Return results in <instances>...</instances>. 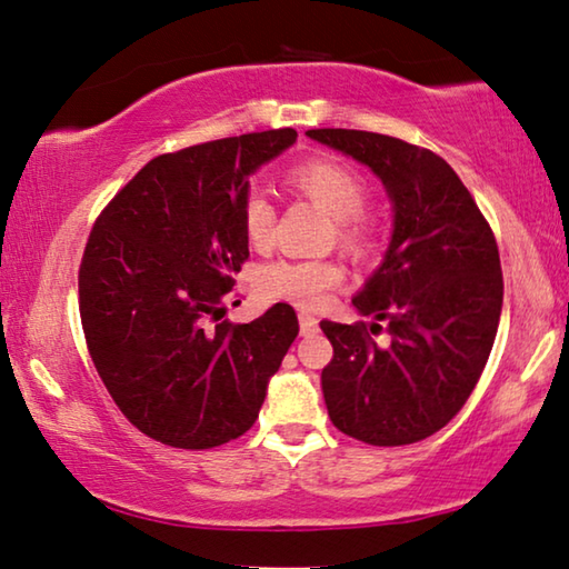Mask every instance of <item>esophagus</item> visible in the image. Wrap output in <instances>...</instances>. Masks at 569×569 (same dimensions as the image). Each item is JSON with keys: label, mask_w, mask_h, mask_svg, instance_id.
<instances>
[{"label": "esophagus", "mask_w": 569, "mask_h": 569, "mask_svg": "<svg viewBox=\"0 0 569 569\" xmlns=\"http://www.w3.org/2000/svg\"><path fill=\"white\" fill-rule=\"evenodd\" d=\"M299 325H301V335L307 337V335H313L319 329V321H317V317H311L309 311H301L299 313Z\"/></svg>", "instance_id": "esophagus-1"}]
</instances>
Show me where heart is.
I'll return each instance as SVG.
<instances>
[{
	"label": "heart",
	"instance_id": "obj_1",
	"mask_svg": "<svg viewBox=\"0 0 569 569\" xmlns=\"http://www.w3.org/2000/svg\"><path fill=\"white\" fill-rule=\"evenodd\" d=\"M286 189L309 199L335 219V237L347 252L362 256L372 248L376 227L366 217L368 183L350 166L329 158H307L283 173ZM276 227V207L266 193L250 189L242 201V232L252 248L270 244ZM345 281V270L335 260H273L256 276L262 299L288 301L301 309L327 307Z\"/></svg>",
	"mask_w": 569,
	"mask_h": 569
}]
</instances>
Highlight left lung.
Here are the masks:
<instances>
[{"mask_svg":"<svg viewBox=\"0 0 569 569\" xmlns=\"http://www.w3.org/2000/svg\"><path fill=\"white\" fill-rule=\"evenodd\" d=\"M307 134L366 163L393 203L386 258L352 299L376 321H321L335 347L321 370L329 419L366 445L421 442L455 419L493 350L503 307L493 230L437 152L362 130Z\"/></svg>","mask_w":569,"mask_h":569,"instance_id":"1","label":"left lung"}]
</instances>
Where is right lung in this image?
Here are the masks:
<instances>
[{
	"label": "right lung",
	"instance_id": "right-lung-1",
	"mask_svg": "<svg viewBox=\"0 0 569 569\" xmlns=\"http://www.w3.org/2000/svg\"><path fill=\"white\" fill-rule=\"evenodd\" d=\"M293 142L283 127L152 158L91 227L83 337L109 396L156 442L211 449L242 437L299 335L288 303L250 325L222 319L250 258L248 176Z\"/></svg>",
	"mask_w": 569,
	"mask_h": 569
}]
</instances>
